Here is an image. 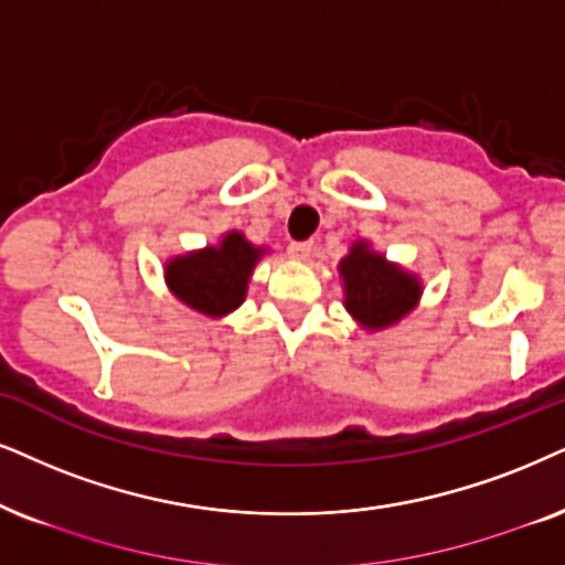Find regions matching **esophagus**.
Masks as SVG:
<instances>
[{
  "instance_id": "esophagus-1",
  "label": "esophagus",
  "mask_w": 565,
  "mask_h": 565,
  "mask_svg": "<svg viewBox=\"0 0 565 565\" xmlns=\"http://www.w3.org/2000/svg\"><path fill=\"white\" fill-rule=\"evenodd\" d=\"M312 249H316V247H312V242H291L289 255L295 260H302L305 263V260L312 258Z\"/></svg>"
}]
</instances>
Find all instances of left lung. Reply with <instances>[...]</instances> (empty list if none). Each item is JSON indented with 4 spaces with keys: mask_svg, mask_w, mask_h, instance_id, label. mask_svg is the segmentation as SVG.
<instances>
[{
    "mask_svg": "<svg viewBox=\"0 0 565 565\" xmlns=\"http://www.w3.org/2000/svg\"><path fill=\"white\" fill-rule=\"evenodd\" d=\"M344 281V307L367 331H383L409 316L423 297L419 278L360 239L339 263Z\"/></svg>",
    "mask_w": 565,
    "mask_h": 565,
    "instance_id": "8db88e82",
    "label": "left lung"
}]
</instances>
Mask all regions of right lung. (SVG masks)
<instances>
[{"mask_svg": "<svg viewBox=\"0 0 565 565\" xmlns=\"http://www.w3.org/2000/svg\"><path fill=\"white\" fill-rule=\"evenodd\" d=\"M263 253L242 232H226L218 245L171 258L163 278L180 302L209 318H224L245 302L247 281Z\"/></svg>", "mask_w": 565, "mask_h": 565, "instance_id": "obj_1", "label": "right lung"}]
</instances>
